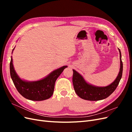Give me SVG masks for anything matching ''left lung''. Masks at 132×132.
<instances>
[{"label": "left lung", "mask_w": 132, "mask_h": 132, "mask_svg": "<svg viewBox=\"0 0 132 132\" xmlns=\"http://www.w3.org/2000/svg\"><path fill=\"white\" fill-rule=\"evenodd\" d=\"M120 58V68L117 77L114 80L106 86H97L86 81L82 76L73 69V83L74 89L79 96L86 100L98 101L103 100L113 93L120 81L123 72V63L121 52L118 48Z\"/></svg>", "instance_id": "left-lung-1"}]
</instances>
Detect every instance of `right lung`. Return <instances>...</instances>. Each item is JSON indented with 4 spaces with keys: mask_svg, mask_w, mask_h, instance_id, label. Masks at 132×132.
<instances>
[{
    "mask_svg": "<svg viewBox=\"0 0 132 132\" xmlns=\"http://www.w3.org/2000/svg\"><path fill=\"white\" fill-rule=\"evenodd\" d=\"M67 67V65H64L55 69L38 80L27 81L21 79L17 74L13 65V58L11 57L10 73L15 86L23 97L32 101H43L48 99L52 96L55 81L63 70Z\"/></svg>",
    "mask_w": 132,
    "mask_h": 132,
    "instance_id": "right-lung-1",
    "label": "right lung"
}]
</instances>
